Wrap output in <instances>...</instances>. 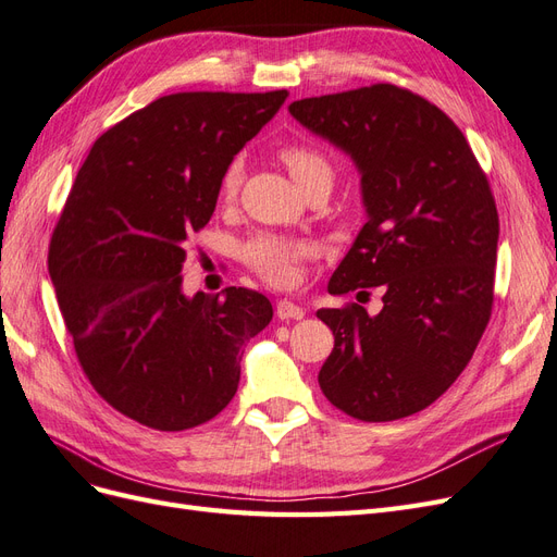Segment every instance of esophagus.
Wrapping results in <instances>:
<instances>
[{
  "instance_id": "1",
  "label": "esophagus",
  "mask_w": 557,
  "mask_h": 557,
  "mask_svg": "<svg viewBox=\"0 0 557 557\" xmlns=\"http://www.w3.org/2000/svg\"><path fill=\"white\" fill-rule=\"evenodd\" d=\"M276 315L281 320H301L305 318V309L297 307L295 301H288V299H281L276 305Z\"/></svg>"
}]
</instances>
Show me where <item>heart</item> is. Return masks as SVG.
<instances>
[{
  "mask_svg": "<svg viewBox=\"0 0 557 557\" xmlns=\"http://www.w3.org/2000/svg\"><path fill=\"white\" fill-rule=\"evenodd\" d=\"M281 160L305 193L330 188L334 183L332 160L313 146L293 144L281 150ZM244 181V158H234L223 174V195H234ZM246 262L276 288H290L301 278V267L313 258V246L283 237H256L244 248Z\"/></svg>",
  "mask_w": 557,
  "mask_h": 557,
  "instance_id": "heart-1",
  "label": "heart"
}]
</instances>
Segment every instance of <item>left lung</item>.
I'll return each instance as SVG.
<instances>
[{
	"label": "left lung",
	"mask_w": 557,
	"mask_h": 557,
	"mask_svg": "<svg viewBox=\"0 0 557 557\" xmlns=\"http://www.w3.org/2000/svg\"><path fill=\"white\" fill-rule=\"evenodd\" d=\"M293 117L356 162L367 223L330 295L383 288V309H320L334 348L318 374L336 409L364 423L423 411L462 374L495 299L499 215L460 127L393 83L307 97Z\"/></svg>",
	"instance_id": "left-lung-1"
}]
</instances>
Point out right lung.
I'll list each match as a JSON object with an SVG mask.
<instances>
[{
	"instance_id": "1",
	"label": "right lung",
	"mask_w": 557,
	"mask_h": 557,
	"mask_svg": "<svg viewBox=\"0 0 557 557\" xmlns=\"http://www.w3.org/2000/svg\"><path fill=\"white\" fill-rule=\"evenodd\" d=\"M288 90L176 92L107 129L76 174L48 246L83 374L137 423L181 432L237 393L244 346L274 311L248 288L181 290L193 232L215 209L234 156Z\"/></svg>"
}]
</instances>
